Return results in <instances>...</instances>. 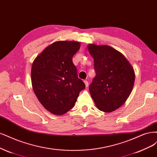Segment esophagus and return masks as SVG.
Here are the masks:
<instances>
[{"mask_svg": "<svg viewBox=\"0 0 157 157\" xmlns=\"http://www.w3.org/2000/svg\"><path fill=\"white\" fill-rule=\"evenodd\" d=\"M84 84H85V86H86V87L87 88L88 86V85H89V83H88V82L87 80H84Z\"/></svg>", "mask_w": 157, "mask_h": 157, "instance_id": "1", "label": "esophagus"}]
</instances>
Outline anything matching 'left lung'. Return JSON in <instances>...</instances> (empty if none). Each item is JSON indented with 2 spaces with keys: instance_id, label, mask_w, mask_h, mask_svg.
Returning a JSON list of instances; mask_svg holds the SVG:
<instances>
[{
  "instance_id": "1",
  "label": "left lung",
  "mask_w": 157,
  "mask_h": 157,
  "mask_svg": "<svg viewBox=\"0 0 157 157\" xmlns=\"http://www.w3.org/2000/svg\"><path fill=\"white\" fill-rule=\"evenodd\" d=\"M94 61L95 77L89 86L97 109L112 112L125 103L135 80L131 64L121 52L113 47L93 44L87 47Z\"/></svg>"
}]
</instances>
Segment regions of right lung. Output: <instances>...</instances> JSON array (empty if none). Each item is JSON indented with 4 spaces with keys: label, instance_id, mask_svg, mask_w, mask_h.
<instances>
[{
    "label": "right lung",
    "instance_id": "1",
    "mask_svg": "<svg viewBox=\"0 0 157 157\" xmlns=\"http://www.w3.org/2000/svg\"><path fill=\"white\" fill-rule=\"evenodd\" d=\"M80 47L78 41L54 42L32 63V89L43 106L55 115H63L71 110L80 91L85 88L72 62Z\"/></svg>",
    "mask_w": 157,
    "mask_h": 157
}]
</instances>
